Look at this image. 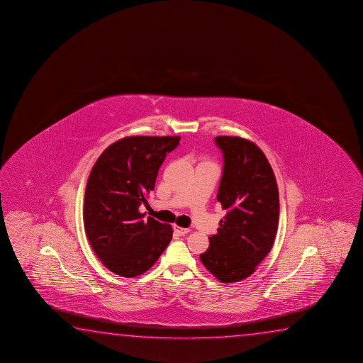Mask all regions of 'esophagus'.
<instances>
[{
	"mask_svg": "<svg viewBox=\"0 0 363 363\" xmlns=\"http://www.w3.org/2000/svg\"><path fill=\"white\" fill-rule=\"evenodd\" d=\"M174 231L176 232L179 236H184V235L189 233V228H182V227L176 226V225H174Z\"/></svg>",
	"mask_w": 363,
	"mask_h": 363,
	"instance_id": "34e87169",
	"label": "esophagus"
}]
</instances>
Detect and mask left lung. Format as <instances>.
I'll return each mask as SVG.
<instances>
[{"mask_svg": "<svg viewBox=\"0 0 363 363\" xmlns=\"http://www.w3.org/2000/svg\"><path fill=\"white\" fill-rule=\"evenodd\" d=\"M215 142L223 153L217 201L226 216L200 258L216 279L232 284L251 276L274 246L279 187L256 143L232 136H217Z\"/></svg>", "mask_w": 363, "mask_h": 363, "instance_id": "1", "label": "left lung"}]
</instances>
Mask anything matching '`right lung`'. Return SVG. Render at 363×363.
I'll return each instance as SVG.
<instances>
[{
  "label": "right lung",
  "instance_id": "add662e5",
  "mask_svg": "<svg viewBox=\"0 0 363 363\" xmlns=\"http://www.w3.org/2000/svg\"><path fill=\"white\" fill-rule=\"evenodd\" d=\"M179 136L125 137L106 148L91 169L84 192V225L89 245L113 274L136 277L152 267L172 238L171 225L145 220L166 155Z\"/></svg>",
  "mask_w": 363,
  "mask_h": 363
}]
</instances>
